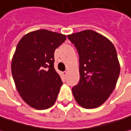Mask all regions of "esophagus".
<instances>
[{
	"label": "esophagus",
	"mask_w": 131,
	"mask_h": 131,
	"mask_svg": "<svg viewBox=\"0 0 131 131\" xmlns=\"http://www.w3.org/2000/svg\"><path fill=\"white\" fill-rule=\"evenodd\" d=\"M62 75L64 76V77H66V75H67V71H63L62 72Z\"/></svg>",
	"instance_id": "1"
}]
</instances>
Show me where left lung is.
<instances>
[{"label": "left lung", "instance_id": "8db88e82", "mask_svg": "<svg viewBox=\"0 0 131 131\" xmlns=\"http://www.w3.org/2000/svg\"><path fill=\"white\" fill-rule=\"evenodd\" d=\"M80 57V82L72 88L82 108L100 107L114 90L120 73L116 50L107 37L93 30L68 35Z\"/></svg>", "mask_w": 131, "mask_h": 131}]
</instances>
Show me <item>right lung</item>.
<instances>
[{"mask_svg":"<svg viewBox=\"0 0 131 131\" xmlns=\"http://www.w3.org/2000/svg\"><path fill=\"white\" fill-rule=\"evenodd\" d=\"M66 36L46 29L27 33L17 45L12 74L23 100L37 110L51 108L62 82L54 68V53Z\"/></svg>","mask_w":131,"mask_h":131,"instance_id":"add662e5","label":"right lung"}]
</instances>
